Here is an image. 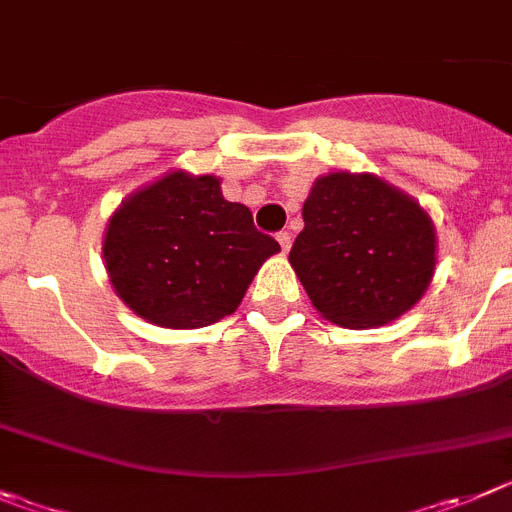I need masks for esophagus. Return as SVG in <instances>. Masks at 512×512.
<instances>
[{
    "label": "esophagus",
    "mask_w": 512,
    "mask_h": 512,
    "mask_svg": "<svg viewBox=\"0 0 512 512\" xmlns=\"http://www.w3.org/2000/svg\"><path fill=\"white\" fill-rule=\"evenodd\" d=\"M276 241H279L281 251L287 253L289 248H292V233H287V231H279V233H276Z\"/></svg>",
    "instance_id": "1"
}]
</instances>
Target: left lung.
<instances>
[{"mask_svg":"<svg viewBox=\"0 0 512 512\" xmlns=\"http://www.w3.org/2000/svg\"><path fill=\"white\" fill-rule=\"evenodd\" d=\"M289 264L314 309L340 327H378L409 312L437 266L426 210L375 175L314 180Z\"/></svg>","mask_w":512,"mask_h":512,"instance_id":"obj_1","label":"left lung"}]
</instances>
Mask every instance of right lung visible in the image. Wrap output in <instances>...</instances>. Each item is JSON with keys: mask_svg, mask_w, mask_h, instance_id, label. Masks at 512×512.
Listing matches in <instances>:
<instances>
[{"mask_svg": "<svg viewBox=\"0 0 512 512\" xmlns=\"http://www.w3.org/2000/svg\"><path fill=\"white\" fill-rule=\"evenodd\" d=\"M279 243L228 203L215 175L167 172L109 218L103 261L121 302L142 320L195 330L233 314Z\"/></svg>", "mask_w": 512, "mask_h": 512, "instance_id": "right-lung-1", "label": "right lung"}]
</instances>
